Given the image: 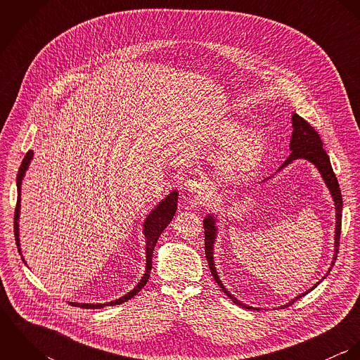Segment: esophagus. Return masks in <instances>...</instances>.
<instances>
[{
	"label": "esophagus",
	"mask_w": 360,
	"mask_h": 360,
	"mask_svg": "<svg viewBox=\"0 0 360 360\" xmlns=\"http://www.w3.org/2000/svg\"><path fill=\"white\" fill-rule=\"evenodd\" d=\"M184 187H186V190H188L191 193H195L198 201H202L205 198L207 183L202 177H193V179L187 180L184 183Z\"/></svg>",
	"instance_id": "esophagus-1"
}]
</instances>
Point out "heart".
<instances>
[{"label": "heart", "mask_w": 360, "mask_h": 360, "mask_svg": "<svg viewBox=\"0 0 360 360\" xmlns=\"http://www.w3.org/2000/svg\"><path fill=\"white\" fill-rule=\"evenodd\" d=\"M220 140L224 144L233 143L226 155V166L231 172H245L254 167L264 153V144L257 134H247L244 126L237 122H227L221 131Z\"/></svg>", "instance_id": "1"}]
</instances>
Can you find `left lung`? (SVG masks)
Masks as SVG:
<instances>
[{
	"mask_svg": "<svg viewBox=\"0 0 360 360\" xmlns=\"http://www.w3.org/2000/svg\"><path fill=\"white\" fill-rule=\"evenodd\" d=\"M292 127H294V131H292V139H291V144H290V148H291V154L285 159V162L281 165V167L287 166L288 163H291L292 160L298 159V158H304V159H308L313 165H316V167L319 169L321 177L324 179L327 187L330 188L331 191V195L334 198V202H335V209H337V227H335V255H334V260H337V252H338V247H340V236H341V224H342V197H341V190H340V184H338V180L335 177V173L331 167V163H330V158L328 155L326 154V151L323 150V143L320 140V136L317 134V131L313 129V126H310L308 122L301 117L298 113H294L292 115ZM280 167V169H281ZM204 229H205V255L207 259V264H209V269H210V273L214 278V281L219 284V287L227 294V297H230V300L237 304L238 307H243V308L247 309H255L251 308V307H247L241 302H238L226 288L224 285L221 284V281L219 280L217 277V273L214 270V263H213V243H214V233H216V229H214V220L212 216H207L205 220H204ZM331 263V266H334V262ZM331 270V269H330ZM328 274V273H327ZM326 274V276H327ZM324 278V277H323ZM320 284V281L317 283ZM317 284H314L313 288L317 287ZM313 288H310L309 291H311ZM309 291L304 292L302 295L297 297L294 301H291L288 305L285 307H290L297 300L302 298L304 295H307Z\"/></svg>",
	"mask_w": 360,
	"mask_h": 360,
	"instance_id": "1",
	"label": "left lung"
}]
</instances>
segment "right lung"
I'll return each instance as SVG.
<instances>
[{
  "label": "right lung",
  "instance_id": "obj_1",
  "mask_svg": "<svg viewBox=\"0 0 360 360\" xmlns=\"http://www.w3.org/2000/svg\"><path fill=\"white\" fill-rule=\"evenodd\" d=\"M33 156V151H27V154L25 155L23 160H22V165L19 167V172H18V201H16V207H15V223H13V227H15V240H16V245L19 247V226H18V219H19V207H20V183H22V179L25 176V172L30 163V159ZM177 209V193L173 191L170 195H167L159 205L155 207L154 210L151 212V214L147 217L146 220V224H144V233H146V237H147V247H146V251H147V269H146V274L144 277L141 278V281L136 285L134 290H131L127 295L116 300V301H112L109 304H75V302H70L73 307H80L83 309H101L103 307H115V305H120L126 301H129L130 298H133L136 294H139V291L147 284L148 278H150V273H151V269H153V252H154L155 245L158 243V238L160 236V233L166 229V226L170 223V220L173 219L174 216V212ZM19 254H20V248H19ZM23 259V257H22ZM25 262V259H23Z\"/></svg>",
  "mask_w": 360,
  "mask_h": 360
}]
</instances>
